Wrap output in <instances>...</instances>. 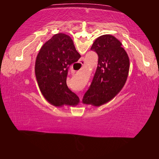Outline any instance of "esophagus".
<instances>
[{
    "mask_svg": "<svg viewBox=\"0 0 159 159\" xmlns=\"http://www.w3.org/2000/svg\"><path fill=\"white\" fill-rule=\"evenodd\" d=\"M79 64H81V65H83V64H85V61H83V60H81V61H80V62H79Z\"/></svg>",
    "mask_w": 159,
    "mask_h": 159,
    "instance_id": "34e87169",
    "label": "esophagus"
}]
</instances>
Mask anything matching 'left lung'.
<instances>
[{
  "label": "left lung",
  "mask_w": 159,
  "mask_h": 159,
  "mask_svg": "<svg viewBox=\"0 0 159 159\" xmlns=\"http://www.w3.org/2000/svg\"><path fill=\"white\" fill-rule=\"evenodd\" d=\"M98 55V64L83 102L99 107L121 90L127 80L130 60L122 43L111 35L98 37L91 47Z\"/></svg>",
  "instance_id": "left-lung-1"
}]
</instances>
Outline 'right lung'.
I'll return each instance as SVG.
<instances>
[{"label":"right lung","instance_id":"add662e5","mask_svg":"<svg viewBox=\"0 0 159 159\" xmlns=\"http://www.w3.org/2000/svg\"><path fill=\"white\" fill-rule=\"evenodd\" d=\"M71 37L59 33L41 47L35 63V74L43 95L55 107L76 106L80 99L66 85L68 69L79 60Z\"/></svg>","mask_w":159,"mask_h":159}]
</instances>
